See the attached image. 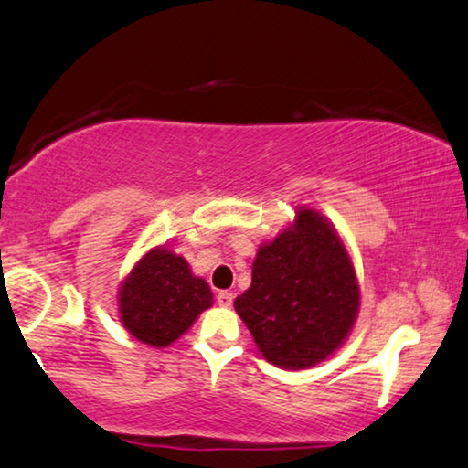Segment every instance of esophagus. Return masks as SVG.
I'll return each mask as SVG.
<instances>
[{
    "label": "esophagus",
    "mask_w": 468,
    "mask_h": 468,
    "mask_svg": "<svg viewBox=\"0 0 468 468\" xmlns=\"http://www.w3.org/2000/svg\"><path fill=\"white\" fill-rule=\"evenodd\" d=\"M215 301H218L221 307H229V305H232V301H234V294L229 291H219L218 294H215Z\"/></svg>",
    "instance_id": "34e87169"
}]
</instances>
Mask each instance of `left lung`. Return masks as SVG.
Here are the masks:
<instances>
[{
  "label": "left lung",
  "mask_w": 468,
  "mask_h": 468,
  "mask_svg": "<svg viewBox=\"0 0 468 468\" xmlns=\"http://www.w3.org/2000/svg\"><path fill=\"white\" fill-rule=\"evenodd\" d=\"M265 359L280 368L322 362L354 326L359 289L328 221L301 209L294 228L259 249L250 289L234 301Z\"/></svg>",
  "instance_id": "8db88e82"
}]
</instances>
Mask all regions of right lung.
Returning <instances> with one entry per match:
<instances>
[{"instance_id":"obj_1","label":"right lung","mask_w":468,"mask_h":468,"mask_svg":"<svg viewBox=\"0 0 468 468\" xmlns=\"http://www.w3.org/2000/svg\"><path fill=\"white\" fill-rule=\"evenodd\" d=\"M211 301L209 284L192 276L184 257L154 249L144 255L121 286L119 312L135 339L165 347L179 339Z\"/></svg>"}]
</instances>
